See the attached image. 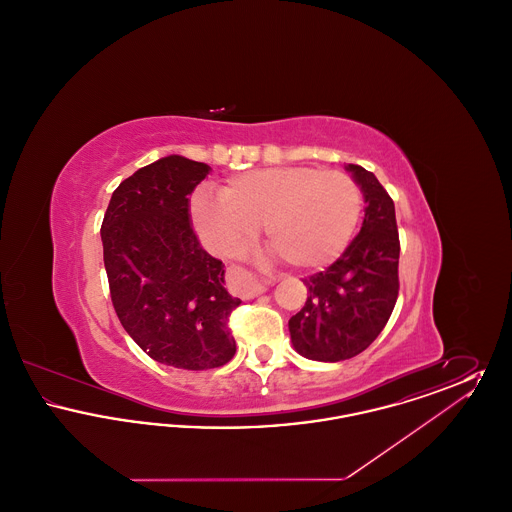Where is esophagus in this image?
Instances as JSON below:
<instances>
[{"label":"esophagus","instance_id":"34e87169","mask_svg":"<svg viewBox=\"0 0 512 512\" xmlns=\"http://www.w3.org/2000/svg\"><path fill=\"white\" fill-rule=\"evenodd\" d=\"M232 270L247 280V284H249V290H251L253 295H259V293H263L265 290H267V288H265L261 282H257V280H255V276H253V274H249V272L244 270V268L234 267Z\"/></svg>","mask_w":512,"mask_h":512}]
</instances>
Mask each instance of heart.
<instances>
[{"label":"heart","instance_id":"1","mask_svg":"<svg viewBox=\"0 0 512 512\" xmlns=\"http://www.w3.org/2000/svg\"><path fill=\"white\" fill-rule=\"evenodd\" d=\"M363 213L359 182L341 171L286 167L232 178L222 195L195 194L201 240L230 253L265 230L267 247L288 267L313 270L336 261Z\"/></svg>","mask_w":512,"mask_h":512}]
</instances>
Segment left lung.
Masks as SVG:
<instances>
[{"instance_id":"8db88e82","label":"left lung","mask_w":512,"mask_h":512,"mask_svg":"<svg viewBox=\"0 0 512 512\" xmlns=\"http://www.w3.org/2000/svg\"><path fill=\"white\" fill-rule=\"evenodd\" d=\"M365 195L361 232L340 257L303 280L307 301L290 318L295 351L336 363L363 353L388 324L399 295V232L390 194L378 178L349 165Z\"/></svg>"}]
</instances>
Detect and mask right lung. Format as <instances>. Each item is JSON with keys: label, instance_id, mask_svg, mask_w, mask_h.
I'll return each mask as SVG.
<instances>
[{"label": "right lung", "instance_id": "right-lung-1", "mask_svg": "<svg viewBox=\"0 0 512 512\" xmlns=\"http://www.w3.org/2000/svg\"><path fill=\"white\" fill-rule=\"evenodd\" d=\"M205 163L163 157L122 180L101 222L103 263L115 313L140 349L163 365L207 370L236 353L222 261L190 222V194Z\"/></svg>", "mask_w": 512, "mask_h": 512}]
</instances>
